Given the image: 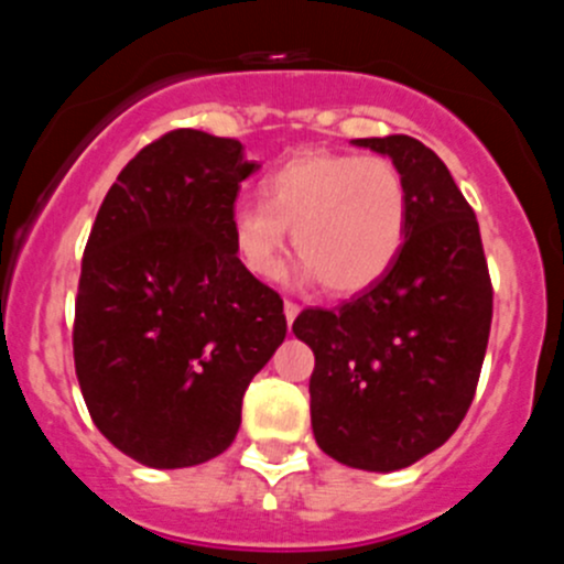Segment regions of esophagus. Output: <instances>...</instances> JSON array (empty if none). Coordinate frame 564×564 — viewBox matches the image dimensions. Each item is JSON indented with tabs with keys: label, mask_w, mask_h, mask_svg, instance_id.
<instances>
[{
	"label": "esophagus",
	"mask_w": 564,
	"mask_h": 564,
	"mask_svg": "<svg viewBox=\"0 0 564 564\" xmlns=\"http://www.w3.org/2000/svg\"><path fill=\"white\" fill-rule=\"evenodd\" d=\"M299 316V305L296 302H285V318H288V325H293V318Z\"/></svg>",
	"instance_id": "esophagus-1"
}]
</instances>
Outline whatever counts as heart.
I'll use <instances>...</instances> for the list:
<instances>
[{
	"label": "heart",
	"mask_w": 564,
	"mask_h": 564,
	"mask_svg": "<svg viewBox=\"0 0 564 564\" xmlns=\"http://www.w3.org/2000/svg\"><path fill=\"white\" fill-rule=\"evenodd\" d=\"M259 200L231 212V246L242 268L276 279L291 228L305 259L302 279H322L336 296L376 285L401 251L410 217L406 183L381 154L305 149L262 177Z\"/></svg>",
	"instance_id": "b5f03b06"
}]
</instances>
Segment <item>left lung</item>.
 I'll return each mask as SVG.
<instances>
[{
	"label": "left lung",
	"mask_w": 564,
	"mask_h": 564,
	"mask_svg": "<svg viewBox=\"0 0 564 564\" xmlns=\"http://www.w3.org/2000/svg\"><path fill=\"white\" fill-rule=\"evenodd\" d=\"M387 154L410 197L403 246L376 285L293 322L316 356L318 449L364 471H398L449 441L477 390L491 279L480 226L446 163L410 134L356 138Z\"/></svg>",
	"instance_id": "1"
}]
</instances>
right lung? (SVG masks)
Instances as JSON below:
<instances>
[{"label": "right lung", "mask_w": 564, "mask_h": 564, "mask_svg": "<svg viewBox=\"0 0 564 564\" xmlns=\"http://www.w3.org/2000/svg\"><path fill=\"white\" fill-rule=\"evenodd\" d=\"M234 138L174 129L123 166L82 259L73 356L104 437L149 468L223 455L248 383L285 341L282 299L231 246Z\"/></svg>", "instance_id": "1"}]
</instances>
